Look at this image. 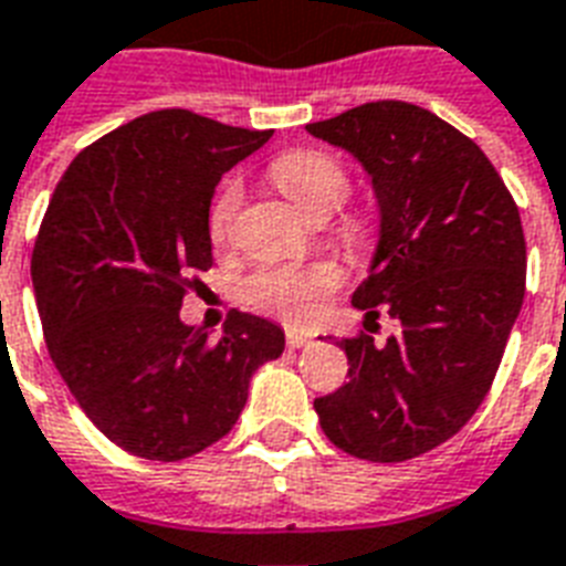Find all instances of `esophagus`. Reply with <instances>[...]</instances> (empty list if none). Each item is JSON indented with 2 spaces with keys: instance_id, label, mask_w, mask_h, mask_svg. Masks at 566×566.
Instances as JSON below:
<instances>
[{
  "instance_id": "esophagus-1",
  "label": "esophagus",
  "mask_w": 566,
  "mask_h": 566,
  "mask_svg": "<svg viewBox=\"0 0 566 566\" xmlns=\"http://www.w3.org/2000/svg\"><path fill=\"white\" fill-rule=\"evenodd\" d=\"M313 343V339H310V336H306V333H297V331H289L286 333V345L289 348H306V345Z\"/></svg>"
}]
</instances>
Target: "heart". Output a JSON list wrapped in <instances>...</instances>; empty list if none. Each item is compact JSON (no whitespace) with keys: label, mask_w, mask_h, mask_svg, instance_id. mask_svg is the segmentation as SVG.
I'll list each match as a JSON object with an SVG mask.
<instances>
[{"label":"heart","mask_w":566,"mask_h":566,"mask_svg":"<svg viewBox=\"0 0 566 566\" xmlns=\"http://www.w3.org/2000/svg\"><path fill=\"white\" fill-rule=\"evenodd\" d=\"M271 179L283 195L313 218L327 214L343 203L352 188L348 168L324 150H289L271 161ZM242 203L239 182H223L209 206V235L214 244H227L233 235L235 212ZM339 230L348 242H360L369 221L363 212H345ZM343 283V269L333 262L313 265H265L244 283V301L260 313L277 315L283 322L301 324L315 313V304Z\"/></svg>","instance_id":"obj_1"}]
</instances>
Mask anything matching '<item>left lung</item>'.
<instances>
[{"mask_svg": "<svg viewBox=\"0 0 566 566\" xmlns=\"http://www.w3.org/2000/svg\"><path fill=\"white\" fill-rule=\"evenodd\" d=\"M306 133L369 170L380 242L352 301L401 324L387 345L363 331L339 343L348 384L315 413L336 449L410 461L461 431L496 378L525 295L520 209L479 144L413 103L357 105Z\"/></svg>", "mask_w": 566, "mask_h": 566, "instance_id": "obj_1", "label": "left lung"}]
</instances>
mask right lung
<instances>
[{
  "label": "right lung",
  "mask_w": 566,
  "mask_h": 566,
  "mask_svg": "<svg viewBox=\"0 0 566 566\" xmlns=\"http://www.w3.org/2000/svg\"><path fill=\"white\" fill-rule=\"evenodd\" d=\"M271 129L161 108L78 153L32 251L46 348L87 419L129 454L182 461L230 433L248 384L286 336L233 313L218 339L179 306L212 269L209 206L221 174Z\"/></svg>",
  "instance_id": "right-lung-1"
}]
</instances>
